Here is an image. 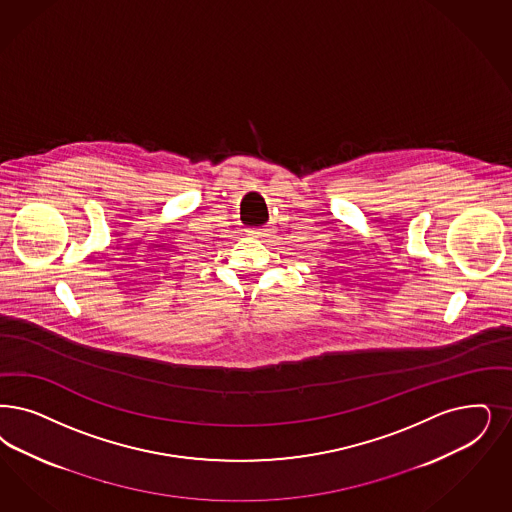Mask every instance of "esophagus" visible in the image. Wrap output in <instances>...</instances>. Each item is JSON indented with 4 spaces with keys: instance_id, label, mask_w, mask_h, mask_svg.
Wrapping results in <instances>:
<instances>
[{
    "instance_id": "34e87169",
    "label": "esophagus",
    "mask_w": 512,
    "mask_h": 512,
    "mask_svg": "<svg viewBox=\"0 0 512 512\" xmlns=\"http://www.w3.org/2000/svg\"><path fill=\"white\" fill-rule=\"evenodd\" d=\"M249 236L251 238H266V236H270V229H251Z\"/></svg>"
}]
</instances>
